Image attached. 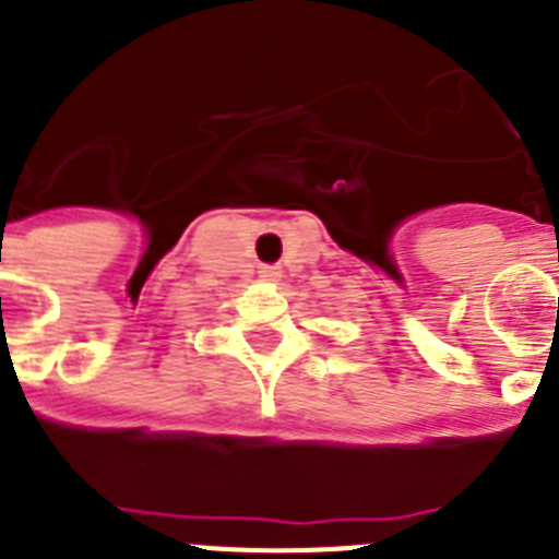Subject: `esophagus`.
<instances>
[{
    "label": "esophagus",
    "instance_id": "obj_1",
    "mask_svg": "<svg viewBox=\"0 0 559 559\" xmlns=\"http://www.w3.org/2000/svg\"><path fill=\"white\" fill-rule=\"evenodd\" d=\"M280 274H283V271L276 269V265H265V269L260 271V276H263V280H280Z\"/></svg>",
    "mask_w": 559,
    "mask_h": 559
}]
</instances>
